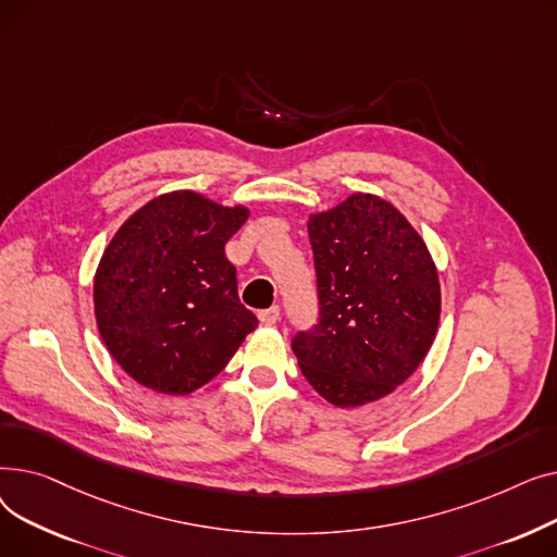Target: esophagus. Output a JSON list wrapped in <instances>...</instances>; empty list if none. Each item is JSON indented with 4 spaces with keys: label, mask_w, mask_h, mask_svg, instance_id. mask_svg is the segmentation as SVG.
Returning <instances> with one entry per match:
<instances>
[{
    "label": "esophagus",
    "mask_w": 557,
    "mask_h": 557,
    "mask_svg": "<svg viewBox=\"0 0 557 557\" xmlns=\"http://www.w3.org/2000/svg\"><path fill=\"white\" fill-rule=\"evenodd\" d=\"M259 320L263 325H275L280 320V307H271V309H261L259 313Z\"/></svg>",
    "instance_id": "34e87169"
}]
</instances>
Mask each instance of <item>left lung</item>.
<instances>
[{
  "mask_svg": "<svg viewBox=\"0 0 557 557\" xmlns=\"http://www.w3.org/2000/svg\"><path fill=\"white\" fill-rule=\"evenodd\" d=\"M318 323L290 347L318 395L341 408L382 399L411 376L435 338L433 259L391 202L355 194L309 221Z\"/></svg>",
  "mask_w": 557,
  "mask_h": 557,
  "instance_id": "obj_1",
  "label": "left lung"
}]
</instances>
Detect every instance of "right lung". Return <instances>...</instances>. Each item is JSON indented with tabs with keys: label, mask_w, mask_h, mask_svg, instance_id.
Listing matches in <instances>:
<instances>
[{
	"label": "right lung",
	"mask_w": 557,
	"mask_h": 557,
	"mask_svg": "<svg viewBox=\"0 0 557 557\" xmlns=\"http://www.w3.org/2000/svg\"><path fill=\"white\" fill-rule=\"evenodd\" d=\"M246 219V208L171 191L146 202L108 244L95 277L97 325L137 384L187 395L214 379L259 325L225 257Z\"/></svg>",
	"instance_id": "right-lung-1"
}]
</instances>
